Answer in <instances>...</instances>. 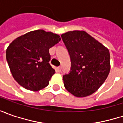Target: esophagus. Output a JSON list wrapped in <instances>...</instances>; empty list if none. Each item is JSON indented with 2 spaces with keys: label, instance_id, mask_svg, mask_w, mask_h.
Returning <instances> with one entry per match:
<instances>
[{
  "label": "esophagus",
  "instance_id": "obj_1",
  "mask_svg": "<svg viewBox=\"0 0 123 123\" xmlns=\"http://www.w3.org/2000/svg\"><path fill=\"white\" fill-rule=\"evenodd\" d=\"M56 70H57V73H60V72H61V70H62V68H61V67H60V66H59V67H57V68Z\"/></svg>",
  "mask_w": 123,
  "mask_h": 123
}]
</instances>
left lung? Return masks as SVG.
Returning a JSON list of instances; mask_svg holds the SVG:
<instances>
[{
	"label": "left lung",
	"mask_w": 123,
	"mask_h": 123,
	"mask_svg": "<svg viewBox=\"0 0 123 123\" xmlns=\"http://www.w3.org/2000/svg\"><path fill=\"white\" fill-rule=\"evenodd\" d=\"M62 37L71 61L70 73L63 76L64 87L77 97L91 95L109 74V50L84 31H68Z\"/></svg>",
	"instance_id": "1"
}]
</instances>
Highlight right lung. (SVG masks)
Instances as JSON below:
<instances>
[{
  "label": "right lung",
  "instance_id": "right-lung-1",
  "mask_svg": "<svg viewBox=\"0 0 123 123\" xmlns=\"http://www.w3.org/2000/svg\"><path fill=\"white\" fill-rule=\"evenodd\" d=\"M60 40L59 35L39 29L13 41L7 47L6 58L14 79L31 91L46 87L55 73L49 64V49Z\"/></svg>",
  "mask_w": 123,
  "mask_h": 123
}]
</instances>
